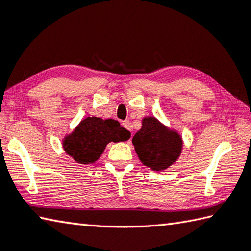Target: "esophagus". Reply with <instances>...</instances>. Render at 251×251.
I'll list each match as a JSON object with an SVG mask.
<instances>
[{
    "label": "esophagus",
    "mask_w": 251,
    "mask_h": 251,
    "mask_svg": "<svg viewBox=\"0 0 251 251\" xmlns=\"http://www.w3.org/2000/svg\"><path fill=\"white\" fill-rule=\"evenodd\" d=\"M122 126L125 127L126 129L130 130V123H129V121H123L122 122Z\"/></svg>",
    "instance_id": "esophagus-1"
}]
</instances>
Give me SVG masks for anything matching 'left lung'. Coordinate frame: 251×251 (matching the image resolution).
Masks as SVG:
<instances>
[{
  "label": "left lung",
  "instance_id": "left-lung-1",
  "mask_svg": "<svg viewBox=\"0 0 251 251\" xmlns=\"http://www.w3.org/2000/svg\"><path fill=\"white\" fill-rule=\"evenodd\" d=\"M133 145L143 165L163 171L177 161L183 149L179 131L166 126L154 116H145L141 128L134 135Z\"/></svg>",
  "mask_w": 251,
  "mask_h": 251
}]
</instances>
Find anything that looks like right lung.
Wrapping results in <instances>:
<instances>
[{"label":"right lung","mask_w":251,"mask_h":251,"mask_svg":"<svg viewBox=\"0 0 251 251\" xmlns=\"http://www.w3.org/2000/svg\"><path fill=\"white\" fill-rule=\"evenodd\" d=\"M130 133L113 118L85 117L62 139V147L76 163L89 165L101 157L108 143L125 141Z\"/></svg>","instance_id":"add662e5"}]
</instances>
